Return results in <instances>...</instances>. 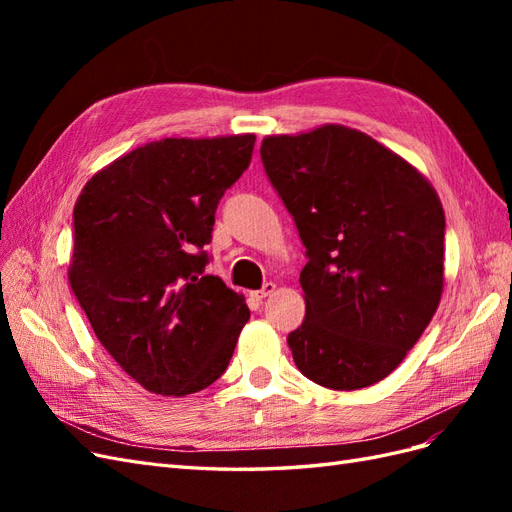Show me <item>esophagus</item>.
<instances>
[{"label":"esophagus","instance_id":"obj_1","mask_svg":"<svg viewBox=\"0 0 512 512\" xmlns=\"http://www.w3.org/2000/svg\"><path fill=\"white\" fill-rule=\"evenodd\" d=\"M275 292V284L273 282H267L265 286H262L258 292H254V297L258 299V301H262V299H267V297H271V294Z\"/></svg>","mask_w":512,"mask_h":512}]
</instances>
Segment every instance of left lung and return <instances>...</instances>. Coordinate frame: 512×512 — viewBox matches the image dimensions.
Segmentation results:
<instances>
[{
	"label": "left lung",
	"mask_w": 512,
	"mask_h": 512,
	"mask_svg": "<svg viewBox=\"0 0 512 512\" xmlns=\"http://www.w3.org/2000/svg\"><path fill=\"white\" fill-rule=\"evenodd\" d=\"M260 158L305 245V320L288 335L299 371L365 389L406 359L444 286V209L397 153L346 126L267 136Z\"/></svg>",
	"instance_id": "8db88e82"
}]
</instances>
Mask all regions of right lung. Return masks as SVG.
<instances>
[{"label": "right lung", "instance_id": "right-lung-1", "mask_svg": "<svg viewBox=\"0 0 512 512\" xmlns=\"http://www.w3.org/2000/svg\"><path fill=\"white\" fill-rule=\"evenodd\" d=\"M254 143V134L147 143L76 200L72 292L106 352L151 393L207 389L250 320L241 294L205 275V245Z\"/></svg>", "mask_w": 512, "mask_h": 512}]
</instances>
